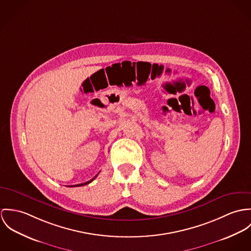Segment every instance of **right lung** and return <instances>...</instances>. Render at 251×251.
Returning <instances> with one entry per match:
<instances>
[{"label":"right lung","mask_w":251,"mask_h":251,"mask_svg":"<svg viewBox=\"0 0 251 251\" xmlns=\"http://www.w3.org/2000/svg\"><path fill=\"white\" fill-rule=\"evenodd\" d=\"M97 175L98 174H96L95 175V177H93L91 180H89V181H87V182H85V183H82V184H78V185H73V186H69V187H81V186H84V185H87V184H89V183H91L96 177H97Z\"/></svg>","instance_id":"1"}]
</instances>
